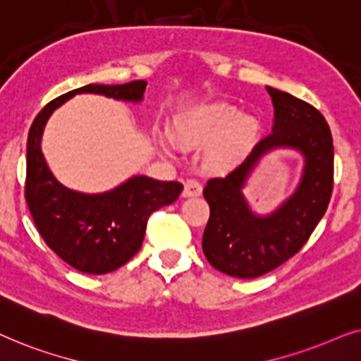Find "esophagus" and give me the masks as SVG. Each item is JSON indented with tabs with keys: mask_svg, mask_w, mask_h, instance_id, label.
I'll return each instance as SVG.
<instances>
[{
	"mask_svg": "<svg viewBox=\"0 0 361 361\" xmlns=\"http://www.w3.org/2000/svg\"><path fill=\"white\" fill-rule=\"evenodd\" d=\"M203 193V186L198 180H186L185 183V190H183V198H193V196H200Z\"/></svg>",
	"mask_w": 361,
	"mask_h": 361,
	"instance_id": "obj_1",
	"label": "esophagus"
}]
</instances>
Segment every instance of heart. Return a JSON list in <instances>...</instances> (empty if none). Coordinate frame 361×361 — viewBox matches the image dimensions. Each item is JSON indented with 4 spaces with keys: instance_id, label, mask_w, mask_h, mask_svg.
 Returning a JSON list of instances; mask_svg holds the SVG:
<instances>
[{
    "instance_id": "1",
    "label": "heart",
    "mask_w": 361,
    "mask_h": 361,
    "mask_svg": "<svg viewBox=\"0 0 361 361\" xmlns=\"http://www.w3.org/2000/svg\"><path fill=\"white\" fill-rule=\"evenodd\" d=\"M176 135L183 143H203L219 138L228 132V148L231 152H243L252 147L261 137V123L252 115H241L238 109L226 104L204 105L190 110L178 117ZM160 147L168 150L170 145L160 140Z\"/></svg>"
}]
</instances>
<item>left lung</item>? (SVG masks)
Masks as SVG:
<instances>
[{
  "mask_svg": "<svg viewBox=\"0 0 361 361\" xmlns=\"http://www.w3.org/2000/svg\"><path fill=\"white\" fill-rule=\"evenodd\" d=\"M274 105L272 133L254 147L243 165L204 186L209 221L203 252L219 272L256 279L300 251L324 218L334 188V140L329 123L310 104L266 87ZM294 149L305 158L301 181L289 199L267 215L252 209L243 195L253 170L267 152Z\"/></svg>",
  "mask_w": 361,
  "mask_h": 361,
  "instance_id": "obj_1",
  "label": "left lung"
}]
</instances>
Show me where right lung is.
Wrapping results in <instances>:
<instances>
[{"mask_svg":"<svg viewBox=\"0 0 361 361\" xmlns=\"http://www.w3.org/2000/svg\"><path fill=\"white\" fill-rule=\"evenodd\" d=\"M145 89V80H133L118 85L89 84L71 90L47 104L27 133L26 203L47 246L80 272L107 274L130 261L142 247L148 216L175 203L183 185L133 175L104 193L67 188L52 175L42 155L44 127L52 112L77 94L138 104Z\"/></svg>","mask_w":361,"mask_h":361,"instance_id":"1","label":"right lung"}]
</instances>
